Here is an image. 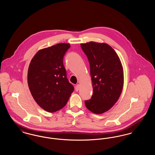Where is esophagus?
<instances>
[{
    "instance_id": "obj_1",
    "label": "esophagus",
    "mask_w": 155,
    "mask_h": 155,
    "mask_svg": "<svg viewBox=\"0 0 155 155\" xmlns=\"http://www.w3.org/2000/svg\"><path fill=\"white\" fill-rule=\"evenodd\" d=\"M80 88V84H77V86L75 87V91L77 92V91H79Z\"/></svg>"
}]
</instances>
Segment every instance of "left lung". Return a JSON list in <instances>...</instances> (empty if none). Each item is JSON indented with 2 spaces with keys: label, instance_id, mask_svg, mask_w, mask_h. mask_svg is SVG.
<instances>
[{
  "label": "left lung",
  "instance_id": "8db88e82",
  "mask_svg": "<svg viewBox=\"0 0 155 155\" xmlns=\"http://www.w3.org/2000/svg\"><path fill=\"white\" fill-rule=\"evenodd\" d=\"M87 56L94 92L85 101L87 108L99 114L110 110L121 95L124 85V72L118 54L109 45L89 42L81 44Z\"/></svg>",
  "mask_w": 155,
  "mask_h": 155
}]
</instances>
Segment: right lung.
<instances>
[{"label": "right lung", "mask_w": 155, "mask_h": 155, "mask_svg": "<svg viewBox=\"0 0 155 155\" xmlns=\"http://www.w3.org/2000/svg\"><path fill=\"white\" fill-rule=\"evenodd\" d=\"M70 45L61 43L40 49L31 60L27 81L36 103L49 113L65 106L73 86L66 77L63 60Z\"/></svg>", "instance_id": "obj_1"}]
</instances>
